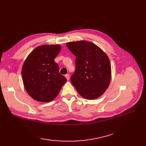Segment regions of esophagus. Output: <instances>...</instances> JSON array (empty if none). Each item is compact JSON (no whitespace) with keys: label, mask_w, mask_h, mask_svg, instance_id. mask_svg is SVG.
<instances>
[{"label":"esophagus","mask_w":146,"mask_h":146,"mask_svg":"<svg viewBox=\"0 0 146 146\" xmlns=\"http://www.w3.org/2000/svg\"><path fill=\"white\" fill-rule=\"evenodd\" d=\"M65 77L66 78V79H67V80H68L69 79H70V75H69L68 74H66V75H65Z\"/></svg>","instance_id":"esophagus-1"}]
</instances>
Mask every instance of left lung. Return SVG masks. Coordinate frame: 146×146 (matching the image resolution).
Here are the masks:
<instances>
[{
	"instance_id": "left-lung-1",
	"label": "left lung",
	"mask_w": 146,
	"mask_h": 146,
	"mask_svg": "<svg viewBox=\"0 0 146 146\" xmlns=\"http://www.w3.org/2000/svg\"><path fill=\"white\" fill-rule=\"evenodd\" d=\"M66 46L76 58V70L70 78L79 94L89 100L100 97L110 86L111 66L106 54L94 43L82 40Z\"/></svg>"
}]
</instances>
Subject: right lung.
Instances as JSON below:
<instances>
[{"label":"right lung","instance_id":"add662e5","mask_svg":"<svg viewBox=\"0 0 146 146\" xmlns=\"http://www.w3.org/2000/svg\"><path fill=\"white\" fill-rule=\"evenodd\" d=\"M61 47L60 45H42L28 56L22 67V77L28 94L34 100L49 102L58 95L66 78L59 73L54 59Z\"/></svg>","mask_w":146,"mask_h":146}]
</instances>
